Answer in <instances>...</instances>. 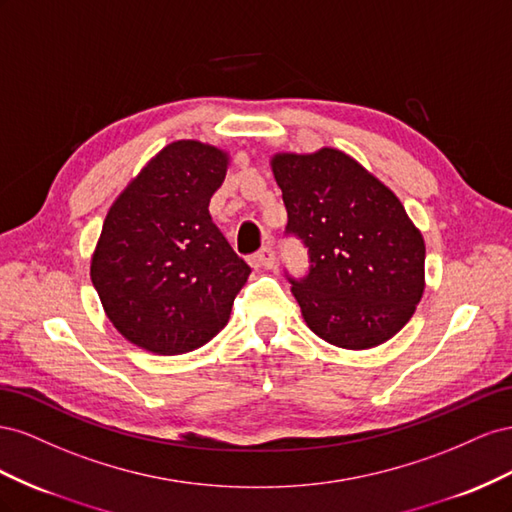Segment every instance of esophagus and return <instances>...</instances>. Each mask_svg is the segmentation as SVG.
Instances as JSON below:
<instances>
[{
  "mask_svg": "<svg viewBox=\"0 0 512 512\" xmlns=\"http://www.w3.org/2000/svg\"><path fill=\"white\" fill-rule=\"evenodd\" d=\"M251 264H253L255 268H274V264H276V257H274L272 246L259 248V251L251 257Z\"/></svg>",
  "mask_w": 512,
  "mask_h": 512,
  "instance_id": "obj_1",
  "label": "esophagus"
}]
</instances>
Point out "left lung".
Wrapping results in <instances>:
<instances>
[{"instance_id": "1", "label": "left lung", "mask_w": 512, "mask_h": 512, "mask_svg": "<svg viewBox=\"0 0 512 512\" xmlns=\"http://www.w3.org/2000/svg\"><path fill=\"white\" fill-rule=\"evenodd\" d=\"M287 208L285 236L309 255L291 276L302 317L317 337L367 349L394 337L425 289V242L390 188L347 154H276Z\"/></svg>"}]
</instances>
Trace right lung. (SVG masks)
Instances as JSON below:
<instances>
[{
    "label": "right lung",
    "instance_id": "obj_1",
    "mask_svg": "<svg viewBox=\"0 0 512 512\" xmlns=\"http://www.w3.org/2000/svg\"><path fill=\"white\" fill-rule=\"evenodd\" d=\"M227 156L175 141L128 184L102 225L92 283L107 317L148 352H193L227 324L251 266L210 216Z\"/></svg>",
    "mask_w": 512,
    "mask_h": 512
}]
</instances>
